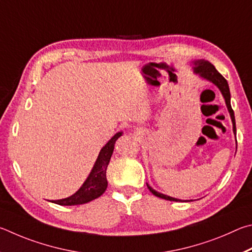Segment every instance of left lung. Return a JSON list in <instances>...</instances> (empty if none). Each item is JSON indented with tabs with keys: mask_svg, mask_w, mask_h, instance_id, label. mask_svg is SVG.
I'll list each match as a JSON object with an SVG mask.
<instances>
[{
	"mask_svg": "<svg viewBox=\"0 0 252 252\" xmlns=\"http://www.w3.org/2000/svg\"><path fill=\"white\" fill-rule=\"evenodd\" d=\"M193 64H195V67H193V72L199 75L200 77L205 78V79H207V81H209L213 84H215V85L219 88L220 92H221V94H222L223 98H224V101H226L228 112H229V114H230V117H231L232 127H233V134L236 135L235 113H233V110L231 108L230 91H229V85H228V82L226 81V78H224L222 75L220 74L217 69H216L215 66L211 63H209L208 61L198 60V61L193 62ZM147 187L149 189V191H151L153 195L159 197V198H161V199H166V200H170V201H182L180 199H177V198L166 196V195H164V193H160V192L156 191L155 189H153L148 184H147Z\"/></svg>",
	"mask_w": 252,
	"mask_h": 252,
	"instance_id": "8db88e82",
	"label": "left lung"
}]
</instances>
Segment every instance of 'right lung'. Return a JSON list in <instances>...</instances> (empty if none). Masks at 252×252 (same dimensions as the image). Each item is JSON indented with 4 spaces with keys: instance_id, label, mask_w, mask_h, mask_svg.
<instances>
[{
    "instance_id": "obj_1",
    "label": "right lung",
    "mask_w": 252,
    "mask_h": 252,
    "mask_svg": "<svg viewBox=\"0 0 252 252\" xmlns=\"http://www.w3.org/2000/svg\"><path fill=\"white\" fill-rule=\"evenodd\" d=\"M123 135L122 131L115 134L114 137L109 139V142L100 149L99 155L97 157L95 165L93 167L91 174L88 175L85 183L82 185V187L74 193L64 199L52 200L54 204L61 206H75L83 205L86 202H90L96 198L100 197L105 192L107 188V179H106V169L109 164L110 157L113 155L114 146L118 137Z\"/></svg>"
}]
</instances>
